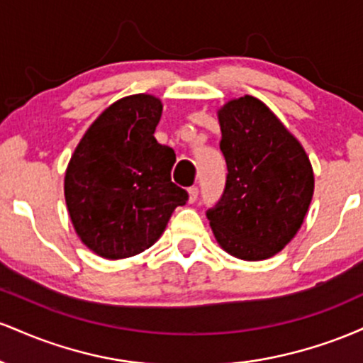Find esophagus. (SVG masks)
I'll return each mask as SVG.
<instances>
[{
    "label": "esophagus",
    "mask_w": 363,
    "mask_h": 363,
    "mask_svg": "<svg viewBox=\"0 0 363 363\" xmlns=\"http://www.w3.org/2000/svg\"><path fill=\"white\" fill-rule=\"evenodd\" d=\"M198 196H199L198 186H191L189 187V203H194L196 199H198Z\"/></svg>",
    "instance_id": "1"
}]
</instances>
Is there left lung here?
<instances>
[{
    "label": "left lung",
    "instance_id": "1",
    "mask_svg": "<svg viewBox=\"0 0 363 363\" xmlns=\"http://www.w3.org/2000/svg\"><path fill=\"white\" fill-rule=\"evenodd\" d=\"M227 181L206 211L218 244L245 261L268 259L294 239L309 210L314 174L302 145L261 101L218 111Z\"/></svg>",
    "mask_w": 363,
    "mask_h": 363
}]
</instances>
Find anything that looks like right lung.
Instances as JSON below:
<instances>
[{"mask_svg": "<svg viewBox=\"0 0 363 363\" xmlns=\"http://www.w3.org/2000/svg\"><path fill=\"white\" fill-rule=\"evenodd\" d=\"M160 116L152 95L121 99L91 124L69 160L65 198L74 230L107 259L148 249L189 198L170 179L176 153L153 136Z\"/></svg>", "mask_w": 363, "mask_h": 363, "instance_id": "1", "label": "right lung"}]
</instances>
